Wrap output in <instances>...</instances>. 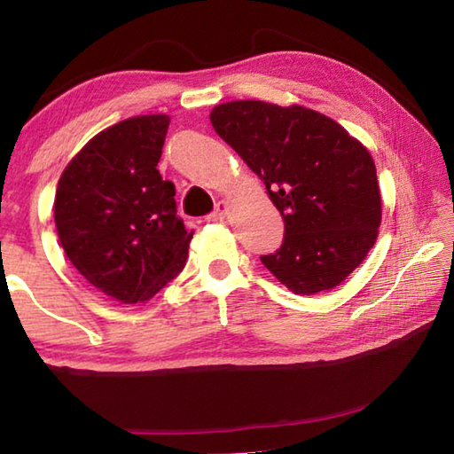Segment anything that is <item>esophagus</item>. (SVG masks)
<instances>
[{
	"label": "esophagus",
	"instance_id": "obj_1",
	"mask_svg": "<svg viewBox=\"0 0 454 454\" xmlns=\"http://www.w3.org/2000/svg\"><path fill=\"white\" fill-rule=\"evenodd\" d=\"M226 214H228V204L224 202V200H220V202L216 204V210L208 214L206 220H208V222H222L226 218Z\"/></svg>",
	"mask_w": 454,
	"mask_h": 454
}]
</instances>
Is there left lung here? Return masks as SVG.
I'll use <instances>...</instances> for the list:
<instances>
[{
    "instance_id": "left-lung-1",
    "label": "left lung",
    "mask_w": 454,
    "mask_h": 454,
    "mask_svg": "<svg viewBox=\"0 0 454 454\" xmlns=\"http://www.w3.org/2000/svg\"><path fill=\"white\" fill-rule=\"evenodd\" d=\"M216 134L266 184L284 240L262 264L294 294L334 288L366 258L380 226L372 156L334 120L258 99L216 106Z\"/></svg>"
}]
</instances>
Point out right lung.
Masks as SVG:
<instances>
[{
	"label": "right lung",
	"instance_id": "1",
	"mask_svg": "<svg viewBox=\"0 0 454 454\" xmlns=\"http://www.w3.org/2000/svg\"><path fill=\"white\" fill-rule=\"evenodd\" d=\"M164 114L99 132L61 174L53 202L58 236L90 284L124 304L150 301L182 272L192 234L176 216V188L158 162Z\"/></svg>",
	"mask_w": 454,
	"mask_h": 454
}]
</instances>
